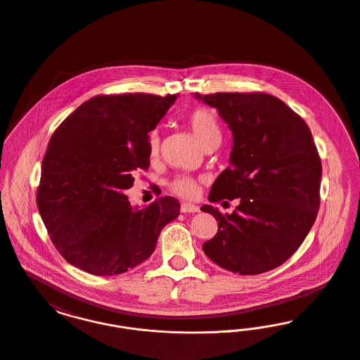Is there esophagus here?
I'll use <instances>...</instances> for the list:
<instances>
[{
	"mask_svg": "<svg viewBox=\"0 0 360 360\" xmlns=\"http://www.w3.org/2000/svg\"><path fill=\"white\" fill-rule=\"evenodd\" d=\"M181 212L182 213H197V212H200V207L195 205H191V204H188V202H184L182 205H181Z\"/></svg>",
	"mask_w": 360,
	"mask_h": 360,
	"instance_id": "esophagus-1",
	"label": "esophagus"
}]
</instances>
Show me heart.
I'll list each match as a JSON object with an SVG mask.
<instances>
[{
	"label": "heart",
	"instance_id": "1",
	"mask_svg": "<svg viewBox=\"0 0 360 360\" xmlns=\"http://www.w3.org/2000/svg\"><path fill=\"white\" fill-rule=\"evenodd\" d=\"M184 120L202 147L207 143L220 140L221 136L220 124L216 113L210 108L197 106L188 112V115L184 117ZM147 144H148V155L151 158H155L159 153V146H160V137H159L158 129H153L148 134ZM169 188L172 193L184 198H194L198 193L197 182L188 176H176L169 184Z\"/></svg>",
	"mask_w": 360,
	"mask_h": 360
}]
</instances>
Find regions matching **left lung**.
<instances>
[{"instance_id": "obj_1", "label": "left lung", "mask_w": 360, "mask_h": 360, "mask_svg": "<svg viewBox=\"0 0 360 360\" xmlns=\"http://www.w3.org/2000/svg\"><path fill=\"white\" fill-rule=\"evenodd\" d=\"M233 135L231 165L209 193L232 214L204 205L219 231L202 250L225 270L257 275L276 269L298 250L320 207L321 159L308 124L282 100L263 91L206 94Z\"/></svg>"}]
</instances>
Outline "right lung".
Masks as SVG:
<instances>
[{"label":"right lung","instance_id":"add662e5","mask_svg":"<svg viewBox=\"0 0 360 360\" xmlns=\"http://www.w3.org/2000/svg\"><path fill=\"white\" fill-rule=\"evenodd\" d=\"M174 101V94H100L55 129L36 202L70 264L101 276L125 273L151 257L162 229L179 216L170 195L134 210L124 194L134 172L148 170V132Z\"/></svg>","mask_w":360,"mask_h":360}]
</instances>
